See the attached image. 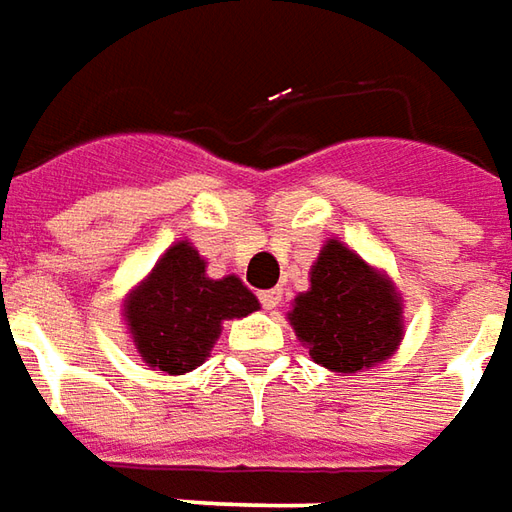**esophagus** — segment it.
<instances>
[{
	"mask_svg": "<svg viewBox=\"0 0 512 512\" xmlns=\"http://www.w3.org/2000/svg\"><path fill=\"white\" fill-rule=\"evenodd\" d=\"M280 300H283V291H280V288H271V291H263V294H260V302H263L266 311H274V308L280 305Z\"/></svg>",
	"mask_w": 512,
	"mask_h": 512,
	"instance_id": "1",
	"label": "esophagus"
}]
</instances>
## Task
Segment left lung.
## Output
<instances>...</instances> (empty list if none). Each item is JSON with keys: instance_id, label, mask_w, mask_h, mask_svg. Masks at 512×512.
<instances>
[{"instance_id": "left-lung-1", "label": "left lung", "mask_w": 512, "mask_h": 512, "mask_svg": "<svg viewBox=\"0 0 512 512\" xmlns=\"http://www.w3.org/2000/svg\"><path fill=\"white\" fill-rule=\"evenodd\" d=\"M308 277L311 288L294 297L288 325L316 364L350 375L398 353L406 330L403 297L387 271L330 238Z\"/></svg>"}]
</instances>
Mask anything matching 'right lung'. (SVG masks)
<instances>
[{"label":"right lung","mask_w":512,"mask_h":512,"mask_svg":"<svg viewBox=\"0 0 512 512\" xmlns=\"http://www.w3.org/2000/svg\"><path fill=\"white\" fill-rule=\"evenodd\" d=\"M257 308L260 302L241 277L212 280L196 246L176 241L125 294L123 322L142 364L184 375L207 361L227 319Z\"/></svg>","instance_id":"right-lung-1"}]
</instances>
